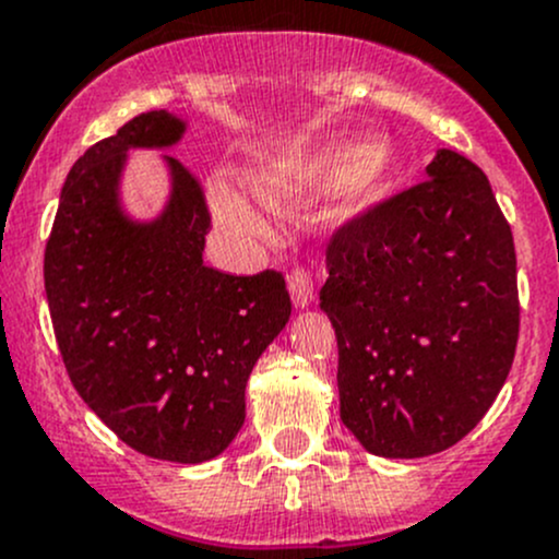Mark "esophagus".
I'll return each instance as SVG.
<instances>
[{"label": "esophagus", "mask_w": 559, "mask_h": 559, "mask_svg": "<svg viewBox=\"0 0 559 559\" xmlns=\"http://www.w3.org/2000/svg\"><path fill=\"white\" fill-rule=\"evenodd\" d=\"M289 295L297 308H308L313 302V281L305 267H295L289 273Z\"/></svg>", "instance_id": "34e87169"}]
</instances>
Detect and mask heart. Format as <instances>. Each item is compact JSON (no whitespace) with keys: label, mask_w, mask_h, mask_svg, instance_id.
<instances>
[{"label":"heart","mask_w":559,"mask_h":559,"mask_svg":"<svg viewBox=\"0 0 559 559\" xmlns=\"http://www.w3.org/2000/svg\"><path fill=\"white\" fill-rule=\"evenodd\" d=\"M393 168H396L393 150L383 139H369L364 144L332 141L319 150L264 166L254 176V190L262 203L278 205L308 187L329 185L337 214H356L383 201L391 190ZM211 203L227 230L243 238H262L267 233V222L262 219L260 211L230 185H222V181L214 185Z\"/></svg>","instance_id":"obj_1"}]
</instances>
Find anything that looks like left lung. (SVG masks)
<instances>
[{"label":"left lung","mask_w":559,"mask_h":559,"mask_svg":"<svg viewBox=\"0 0 559 559\" xmlns=\"http://www.w3.org/2000/svg\"><path fill=\"white\" fill-rule=\"evenodd\" d=\"M426 174L326 246L340 418L380 457L461 442L507 383L520 334L514 238L490 181L452 150Z\"/></svg>","instance_id":"8db88e82"}]
</instances>
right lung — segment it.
Returning <instances> with one entry per match:
<instances>
[{
    "mask_svg": "<svg viewBox=\"0 0 559 559\" xmlns=\"http://www.w3.org/2000/svg\"><path fill=\"white\" fill-rule=\"evenodd\" d=\"M185 120L144 111L67 176L45 249V295L72 385L128 448L203 463L246 418V380L292 316L284 275L203 264L201 181L166 155L171 195L152 222L122 211L128 150H168Z\"/></svg>",
    "mask_w": 559,
    "mask_h": 559,
    "instance_id": "1",
    "label": "right lung"
}]
</instances>
